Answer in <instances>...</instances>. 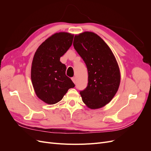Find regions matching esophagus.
Masks as SVG:
<instances>
[{
	"label": "esophagus",
	"mask_w": 151,
	"mask_h": 151,
	"mask_svg": "<svg viewBox=\"0 0 151 151\" xmlns=\"http://www.w3.org/2000/svg\"><path fill=\"white\" fill-rule=\"evenodd\" d=\"M72 81H73V83H74V84H76V77H72Z\"/></svg>",
	"instance_id": "obj_1"
}]
</instances>
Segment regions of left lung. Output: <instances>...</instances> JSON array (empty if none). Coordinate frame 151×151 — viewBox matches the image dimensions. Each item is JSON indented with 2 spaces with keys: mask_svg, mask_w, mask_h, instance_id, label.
Segmentation results:
<instances>
[{
  "mask_svg": "<svg viewBox=\"0 0 151 151\" xmlns=\"http://www.w3.org/2000/svg\"><path fill=\"white\" fill-rule=\"evenodd\" d=\"M73 45L88 71V86L80 91L82 99L91 109L102 108L111 101L120 86L116 58L108 45L93 32L76 35Z\"/></svg>",
  "mask_w": 151,
  "mask_h": 151,
  "instance_id": "obj_1",
  "label": "left lung"
}]
</instances>
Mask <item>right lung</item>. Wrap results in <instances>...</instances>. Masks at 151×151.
I'll list each match as a JSON object with an SVG mask.
<instances>
[{"mask_svg": "<svg viewBox=\"0 0 151 151\" xmlns=\"http://www.w3.org/2000/svg\"><path fill=\"white\" fill-rule=\"evenodd\" d=\"M74 35L65 32L53 35L38 47L31 66V77L36 96L48 104L60 101L75 84L65 75L60 58L71 47Z\"/></svg>", "mask_w": 151, "mask_h": 151, "instance_id": "obj_1", "label": "right lung"}]
</instances>
